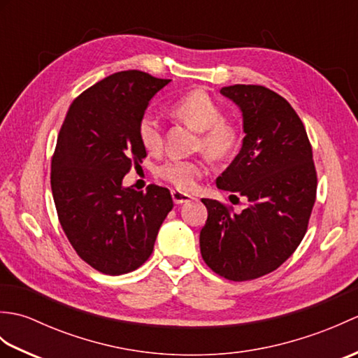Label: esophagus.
Segmentation results:
<instances>
[{
  "mask_svg": "<svg viewBox=\"0 0 358 358\" xmlns=\"http://www.w3.org/2000/svg\"><path fill=\"white\" fill-rule=\"evenodd\" d=\"M172 200L175 204H183V203L191 201L192 196L185 194V192H180V191H172Z\"/></svg>",
  "mask_w": 358,
  "mask_h": 358,
  "instance_id": "obj_1",
  "label": "esophagus"
}]
</instances>
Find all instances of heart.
Returning <instances> with one entry per match:
<instances>
[{
    "instance_id": "obj_1",
    "label": "heart",
    "mask_w": 358,
    "mask_h": 358,
    "mask_svg": "<svg viewBox=\"0 0 358 358\" xmlns=\"http://www.w3.org/2000/svg\"><path fill=\"white\" fill-rule=\"evenodd\" d=\"M173 117L199 132L196 149L214 159L229 157L238 148L240 131L224 120V112L214 98L204 90H192L181 96L172 108ZM138 138L148 152L163 148V127L154 113L143 115L138 123ZM206 163L201 159H169L159 166L158 175L180 191H192Z\"/></svg>"
}]
</instances>
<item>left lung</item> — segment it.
<instances>
[{
  "label": "left lung",
  "instance_id": "obj_1",
  "mask_svg": "<svg viewBox=\"0 0 358 358\" xmlns=\"http://www.w3.org/2000/svg\"><path fill=\"white\" fill-rule=\"evenodd\" d=\"M243 115V146L217 178L231 201L243 196L240 214L203 199L206 224L200 232L204 263L232 281L263 277L280 268L305 237L317 194L313 148L300 117L273 90L235 85L220 90Z\"/></svg>",
  "mask_w": 358,
  "mask_h": 358
}]
</instances>
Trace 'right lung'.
<instances>
[{"label": "right lung", "mask_w": 358, "mask_h": 358, "mask_svg": "<svg viewBox=\"0 0 358 358\" xmlns=\"http://www.w3.org/2000/svg\"><path fill=\"white\" fill-rule=\"evenodd\" d=\"M169 83L140 71L109 75L75 98L58 135L50 171L58 220L77 254L108 275L148 260L173 208L169 189L123 186L132 164L146 157L140 120Z\"/></svg>", "instance_id": "1"}]
</instances>
